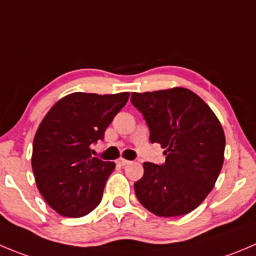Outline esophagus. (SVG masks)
I'll return each mask as SVG.
<instances>
[{"label":"esophagus","instance_id":"obj_1","mask_svg":"<svg viewBox=\"0 0 256 256\" xmlns=\"http://www.w3.org/2000/svg\"><path fill=\"white\" fill-rule=\"evenodd\" d=\"M116 162H118L120 166H126V165H128V164H130L131 161L126 160V158H118Z\"/></svg>","mask_w":256,"mask_h":256}]
</instances>
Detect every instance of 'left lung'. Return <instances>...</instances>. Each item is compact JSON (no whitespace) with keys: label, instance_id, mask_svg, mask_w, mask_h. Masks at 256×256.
Returning <instances> with one entry per match:
<instances>
[{"label":"left lung","instance_id":"1","mask_svg":"<svg viewBox=\"0 0 256 256\" xmlns=\"http://www.w3.org/2000/svg\"><path fill=\"white\" fill-rule=\"evenodd\" d=\"M131 102L142 112L151 142L165 148V164L144 162L134 184L144 208L158 216L188 214L209 195L224 164L225 134L214 111L184 88L134 92Z\"/></svg>","mask_w":256,"mask_h":256}]
</instances>
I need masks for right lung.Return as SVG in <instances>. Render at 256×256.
Masks as SVG:
<instances>
[{"mask_svg":"<svg viewBox=\"0 0 256 256\" xmlns=\"http://www.w3.org/2000/svg\"><path fill=\"white\" fill-rule=\"evenodd\" d=\"M130 92H74L57 101L36 131L31 165L44 202L66 218H81L102 199L115 162L91 155Z\"/></svg>","mask_w":256,"mask_h":256,"instance_id":"add662e5","label":"right lung"}]
</instances>
